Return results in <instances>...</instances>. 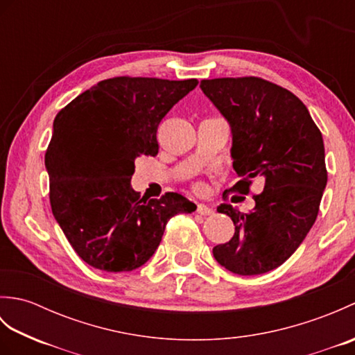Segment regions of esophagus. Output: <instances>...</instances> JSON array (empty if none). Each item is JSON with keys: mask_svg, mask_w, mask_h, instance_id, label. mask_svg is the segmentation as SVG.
Here are the masks:
<instances>
[{"mask_svg": "<svg viewBox=\"0 0 355 355\" xmlns=\"http://www.w3.org/2000/svg\"><path fill=\"white\" fill-rule=\"evenodd\" d=\"M197 214H200L202 216H207V215H212L214 210L210 209L209 206H206V205H198L197 206Z\"/></svg>", "mask_w": 355, "mask_h": 355, "instance_id": "esophagus-1", "label": "esophagus"}]
</instances>
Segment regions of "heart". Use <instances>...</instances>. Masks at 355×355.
<instances>
[{"label":"heart","mask_w":355,"mask_h":355,"mask_svg":"<svg viewBox=\"0 0 355 355\" xmlns=\"http://www.w3.org/2000/svg\"><path fill=\"white\" fill-rule=\"evenodd\" d=\"M193 189L197 191V192H201V191H202V184H201V183H197V184L193 186Z\"/></svg>","instance_id":"heart-1"}]
</instances>
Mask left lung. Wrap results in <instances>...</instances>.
I'll return each mask as SVG.
<instances>
[{"label":"left lung","instance_id":"1","mask_svg":"<svg viewBox=\"0 0 355 355\" xmlns=\"http://www.w3.org/2000/svg\"><path fill=\"white\" fill-rule=\"evenodd\" d=\"M200 87L232 128L233 169L241 177L232 191L247 195L253 178L263 180L250 212L218 207L236 230L214 256L235 275L267 273L297 250L318 218L328 182L322 132L302 101L270 80L218 78Z\"/></svg>","mask_w":355,"mask_h":355}]
</instances>
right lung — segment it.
<instances>
[{
  "mask_svg": "<svg viewBox=\"0 0 355 355\" xmlns=\"http://www.w3.org/2000/svg\"><path fill=\"white\" fill-rule=\"evenodd\" d=\"M197 79L117 76L97 82L58 112L45 150L50 206L88 266L111 273L143 266L173 215L197 206L183 195L140 200L131 177L139 155L158 154L157 128Z\"/></svg>",
  "mask_w": 355,
  "mask_h": 355,
  "instance_id": "add662e5",
  "label": "right lung"
}]
</instances>
